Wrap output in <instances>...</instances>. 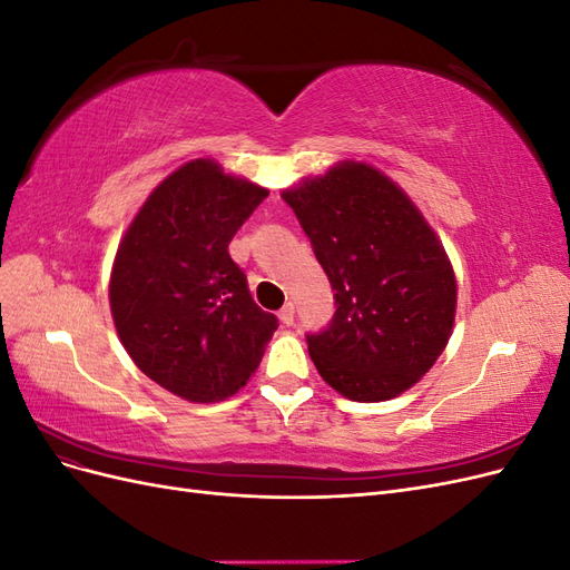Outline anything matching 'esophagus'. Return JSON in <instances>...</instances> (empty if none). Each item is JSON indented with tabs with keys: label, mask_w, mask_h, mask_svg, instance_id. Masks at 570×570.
<instances>
[{
	"label": "esophagus",
	"mask_w": 570,
	"mask_h": 570,
	"mask_svg": "<svg viewBox=\"0 0 570 570\" xmlns=\"http://www.w3.org/2000/svg\"><path fill=\"white\" fill-rule=\"evenodd\" d=\"M278 318H281V323L283 325H292V323H295V306H292L289 302L281 308V312H278Z\"/></svg>",
	"instance_id": "1"
}]
</instances>
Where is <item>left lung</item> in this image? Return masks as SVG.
I'll return each mask as SVG.
<instances>
[{
	"label": "left lung",
	"instance_id": "1",
	"mask_svg": "<svg viewBox=\"0 0 570 570\" xmlns=\"http://www.w3.org/2000/svg\"><path fill=\"white\" fill-rule=\"evenodd\" d=\"M335 289L306 335L323 381L354 402L402 394L446 347L456 278L413 202L381 170L344 161L283 193Z\"/></svg>",
	"mask_w": 570,
	"mask_h": 570
}]
</instances>
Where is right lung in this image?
<instances>
[{
    "label": "right lung",
    "mask_w": 570,
    "mask_h": 570,
    "mask_svg": "<svg viewBox=\"0 0 570 570\" xmlns=\"http://www.w3.org/2000/svg\"><path fill=\"white\" fill-rule=\"evenodd\" d=\"M268 189L197 159L142 204L116 252L109 302L135 366L189 402H220L262 364L278 318L228 252Z\"/></svg>",
    "instance_id": "right-lung-1"
}]
</instances>
